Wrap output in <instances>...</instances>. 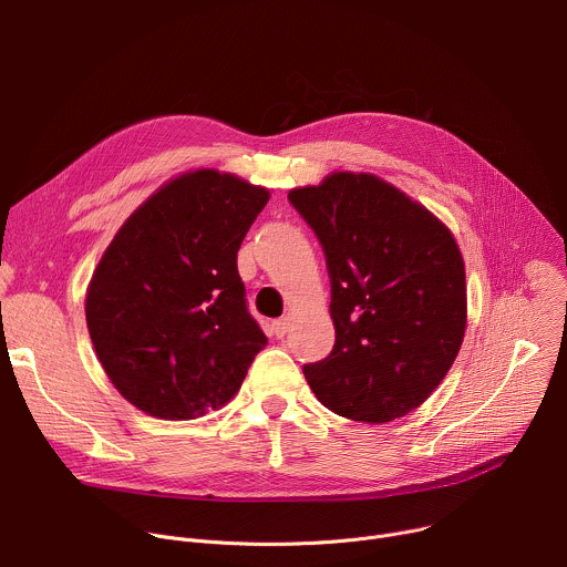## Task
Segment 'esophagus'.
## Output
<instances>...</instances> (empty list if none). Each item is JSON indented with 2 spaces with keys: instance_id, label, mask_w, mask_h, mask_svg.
Here are the masks:
<instances>
[{
  "instance_id": "1",
  "label": "esophagus",
  "mask_w": 567,
  "mask_h": 567,
  "mask_svg": "<svg viewBox=\"0 0 567 567\" xmlns=\"http://www.w3.org/2000/svg\"><path fill=\"white\" fill-rule=\"evenodd\" d=\"M268 333L275 336V338H284V336L288 333V320H275V322H270Z\"/></svg>"
}]
</instances>
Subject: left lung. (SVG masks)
Masks as SVG:
<instances>
[{"label": "left lung", "instance_id": "left-lung-1", "mask_svg": "<svg viewBox=\"0 0 567 567\" xmlns=\"http://www.w3.org/2000/svg\"><path fill=\"white\" fill-rule=\"evenodd\" d=\"M318 236L336 344L303 364L336 414L385 423L419 408L453 367L466 329V272L453 234L392 184L336 173L288 194Z\"/></svg>", "mask_w": 567, "mask_h": 567}]
</instances>
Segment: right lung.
<instances>
[{"label":"right lung","mask_w":567,"mask_h":567,"mask_svg":"<svg viewBox=\"0 0 567 567\" xmlns=\"http://www.w3.org/2000/svg\"><path fill=\"white\" fill-rule=\"evenodd\" d=\"M270 194L196 171L148 198L105 249L85 318L114 388L157 419L225 405L268 344L251 318L236 255Z\"/></svg>","instance_id":"obj_1"}]
</instances>
